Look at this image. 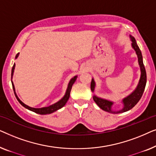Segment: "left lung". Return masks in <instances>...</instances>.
<instances>
[{
    "label": "left lung",
    "instance_id": "8db88e82",
    "mask_svg": "<svg viewBox=\"0 0 156 156\" xmlns=\"http://www.w3.org/2000/svg\"><path fill=\"white\" fill-rule=\"evenodd\" d=\"M130 37H131V40L132 41V43H131L132 48H133L134 49V50L136 51V55H137L138 56V64H139L140 69V80L137 85V87H136V89L131 94L124 98V99L122 100V102L123 104V108L122 109L117 111V112H116V111H113L112 109V105L113 104H114V102L108 101V100H106L104 99H101V98L97 97L96 95L93 96L94 101H95V103L97 104L102 110L109 113H112V114H119V113L126 112H127V111H129L130 109H131L133 107H134L136 104L139 101L140 98H141L143 94H144L145 87H146V72L144 65V62H143V57H142L141 52H140V49L138 48L137 43H136L135 38L132 37L131 35H130ZM95 86H96L95 82L94 80V79H92L91 82V90L93 92L94 91Z\"/></svg>",
    "mask_w": 156,
    "mask_h": 156
}]
</instances>
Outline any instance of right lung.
<instances>
[{
	"label": "right lung",
	"mask_w": 156,
	"mask_h": 156,
	"mask_svg": "<svg viewBox=\"0 0 156 156\" xmlns=\"http://www.w3.org/2000/svg\"><path fill=\"white\" fill-rule=\"evenodd\" d=\"M19 55V53L16 55V59L17 57H18ZM15 66L16 65H13L12 66V71H11V79L12 77V75H13V72H14V69H15ZM76 77H77V76H74L73 78L71 79V80L69 81V84H68V87H67V91H66V93L65 96H64L62 99H61L59 100V101H57V103H55L54 104H52V105H50L49 106H47V107H42V108H33V107H30V106L26 105V104H25L23 102H22L20 100V99L18 97V96H17L16 93V90H15V87H14V84L13 83H12V81L11 80V82H12V89H13V91H14V93H15V95H16V97L17 98V99H18V101H19V103H20L21 105L23 106H24L25 108H27V109L30 110V111H32V112L36 113V114H41V115H44V114H52V113L56 112L59 108H62L65 105L66 103H67V101H68V99H69V96H70V91H71V89H72V85L74 82H75V81L76 80Z\"/></svg>",
	"instance_id": "right-lung-1"
}]
</instances>
